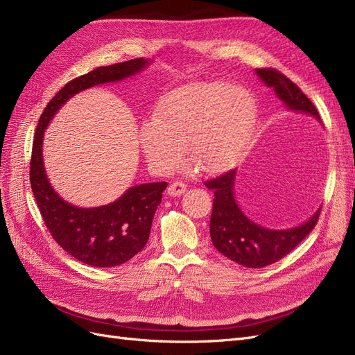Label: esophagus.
<instances>
[{
  "mask_svg": "<svg viewBox=\"0 0 355 355\" xmlns=\"http://www.w3.org/2000/svg\"><path fill=\"white\" fill-rule=\"evenodd\" d=\"M185 191H187V185L184 184V182L175 180V182H171V184L168 185V188H167V194H168V196H171V197H179V196L184 194Z\"/></svg>",
  "mask_w": 355,
  "mask_h": 355,
  "instance_id": "1",
  "label": "esophagus"
}]
</instances>
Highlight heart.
<instances>
[{"instance_id": "heart-1", "label": "heart", "mask_w": 355, "mask_h": 355, "mask_svg": "<svg viewBox=\"0 0 355 355\" xmlns=\"http://www.w3.org/2000/svg\"><path fill=\"white\" fill-rule=\"evenodd\" d=\"M257 106L240 85L198 83L171 92L155 120L141 128L145 155L164 171L175 170L189 148L196 166L206 173L234 167L253 142Z\"/></svg>"}]
</instances>
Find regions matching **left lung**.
<instances>
[{
    "label": "left lung",
    "mask_w": 355,
    "mask_h": 355,
    "mask_svg": "<svg viewBox=\"0 0 355 355\" xmlns=\"http://www.w3.org/2000/svg\"><path fill=\"white\" fill-rule=\"evenodd\" d=\"M259 78L272 87L280 101L290 110L314 115L320 120L318 111L306 94L288 80L284 73L272 68L256 69ZM235 170L204 182L214 192L210 218V237L213 245L228 259L247 268H263L283 259L292 252L318 222L320 209L305 223L292 230H266L244 216L234 197Z\"/></svg>",
    "instance_id": "1"
}]
</instances>
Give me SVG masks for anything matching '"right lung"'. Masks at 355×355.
Instances as JSON below:
<instances>
[{"mask_svg":"<svg viewBox=\"0 0 355 355\" xmlns=\"http://www.w3.org/2000/svg\"><path fill=\"white\" fill-rule=\"evenodd\" d=\"M148 62L139 58L99 67L65 84L42 111L32 144L31 188L49 232L75 259L96 268L121 265L144 249L167 182L133 187L102 207H75L50 185L42 164V137L51 118L73 94L93 85L124 80L141 72Z\"/></svg>","mask_w":355,"mask_h":355,"instance_id":"add662e5","label":"right lung"}]
</instances>
